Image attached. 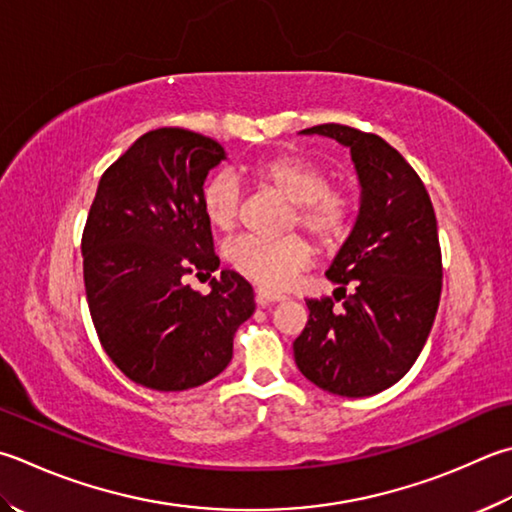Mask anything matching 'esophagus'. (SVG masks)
I'll return each instance as SVG.
<instances>
[{
  "mask_svg": "<svg viewBox=\"0 0 512 512\" xmlns=\"http://www.w3.org/2000/svg\"><path fill=\"white\" fill-rule=\"evenodd\" d=\"M278 301H285V296H283V294L269 292V289H263V287L256 289V305L265 307V305H269V303H278Z\"/></svg>",
  "mask_w": 512,
  "mask_h": 512,
  "instance_id": "obj_1",
  "label": "esophagus"
}]
</instances>
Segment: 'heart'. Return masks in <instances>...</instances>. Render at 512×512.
I'll list each match as a JSON object with an SVG mask.
<instances>
[{
	"mask_svg": "<svg viewBox=\"0 0 512 512\" xmlns=\"http://www.w3.org/2000/svg\"><path fill=\"white\" fill-rule=\"evenodd\" d=\"M254 187L269 189L289 202L283 231L301 227L318 245L343 243L356 220V196L350 187L330 185L325 165L301 153H272L258 158L245 169ZM200 209L216 231H227L240 218V185L229 171H218L200 189ZM231 267L247 281L269 292L294 283V278L312 265L314 247L310 240L289 234L278 240L243 236L227 249Z\"/></svg>",
	"mask_w": 512,
	"mask_h": 512,
	"instance_id": "heart-1",
	"label": "heart"
}]
</instances>
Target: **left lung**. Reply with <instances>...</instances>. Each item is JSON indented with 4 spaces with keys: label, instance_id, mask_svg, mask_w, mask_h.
<instances>
[{
    "label": "left lung",
    "instance_id": "obj_1",
    "mask_svg": "<svg viewBox=\"0 0 512 512\" xmlns=\"http://www.w3.org/2000/svg\"><path fill=\"white\" fill-rule=\"evenodd\" d=\"M303 133L350 147L363 191L352 234L325 274L339 287L334 298L305 301L310 318L294 359L321 390L372 397L406 376L435 323L443 276L437 216L417 171L383 138L345 124Z\"/></svg>",
    "mask_w": 512,
    "mask_h": 512
}]
</instances>
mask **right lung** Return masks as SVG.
I'll return each instance as SVG.
<instances>
[{
  "label": "right lung",
  "instance_id": "obj_1",
  "mask_svg": "<svg viewBox=\"0 0 512 512\" xmlns=\"http://www.w3.org/2000/svg\"><path fill=\"white\" fill-rule=\"evenodd\" d=\"M225 149L202 133H144L102 173L82 234L84 289L95 332L144 388L180 392L223 372L234 334L254 314V289L223 269L202 296L191 274L220 260L200 189Z\"/></svg>",
  "mask_w": 512,
  "mask_h": 512
}]
</instances>
